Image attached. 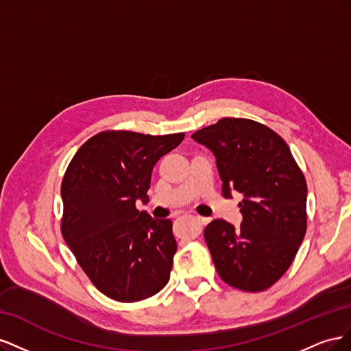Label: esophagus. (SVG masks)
<instances>
[{"label": "esophagus", "mask_w": 351, "mask_h": 351, "mask_svg": "<svg viewBox=\"0 0 351 351\" xmlns=\"http://www.w3.org/2000/svg\"><path fill=\"white\" fill-rule=\"evenodd\" d=\"M195 218H196V221L199 222L200 226H206L208 222H209V218H205V217H199V215H197V217H195Z\"/></svg>", "instance_id": "1"}]
</instances>
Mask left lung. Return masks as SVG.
Returning <instances> with one entry per match:
<instances>
[{"label":"left lung","mask_w":351,"mask_h":351,"mask_svg":"<svg viewBox=\"0 0 351 351\" xmlns=\"http://www.w3.org/2000/svg\"><path fill=\"white\" fill-rule=\"evenodd\" d=\"M217 159L222 196L243 195L240 228L214 219L204 236L222 281L263 291L290 268L306 227L307 186L289 145L269 127L247 119H221L192 134Z\"/></svg>","instance_id":"left-lung-1"}]
</instances>
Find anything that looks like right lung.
<instances>
[{"label":"right lung","mask_w":351,"mask_h":351,"mask_svg":"<svg viewBox=\"0 0 351 351\" xmlns=\"http://www.w3.org/2000/svg\"><path fill=\"white\" fill-rule=\"evenodd\" d=\"M184 133L151 136L107 130L84 142L61 183V232L92 284L117 302L145 300L169 280L173 222L139 212L158 159Z\"/></svg>","instance_id":"obj_1"}]
</instances>
